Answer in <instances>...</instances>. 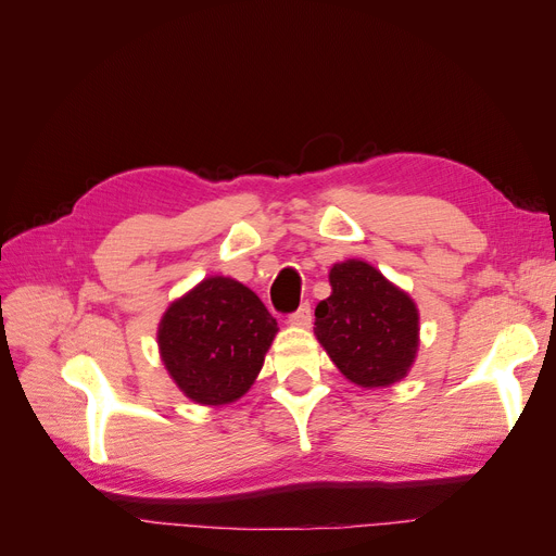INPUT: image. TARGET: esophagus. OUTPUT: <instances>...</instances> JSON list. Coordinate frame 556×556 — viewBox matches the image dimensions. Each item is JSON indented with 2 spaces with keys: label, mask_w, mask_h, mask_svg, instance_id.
Here are the masks:
<instances>
[{
  "label": "esophagus",
  "mask_w": 556,
  "mask_h": 556,
  "mask_svg": "<svg viewBox=\"0 0 556 556\" xmlns=\"http://www.w3.org/2000/svg\"><path fill=\"white\" fill-rule=\"evenodd\" d=\"M311 319H313L311 306H308V304H304V306H301L296 313H292V315H290V325H292V327L306 329V327H311Z\"/></svg>",
  "instance_id": "34e87169"
}]
</instances>
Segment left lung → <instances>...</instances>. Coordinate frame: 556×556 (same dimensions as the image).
<instances>
[{"label":"left lung","mask_w":556,"mask_h":556,"mask_svg":"<svg viewBox=\"0 0 556 556\" xmlns=\"http://www.w3.org/2000/svg\"><path fill=\"white\" fill-rule=\"evenodd\" d=\"M329 285L315 308V336L336 368L364 390L406 378L419 350L413 296L362 260L333 264Z\"/></svg>","instance_id":"left-lung-1"}]
</instances>
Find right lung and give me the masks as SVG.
Returning a JSON list of instances; mask_svg holds the SVG:
<instances>
[{"instance_id": "1", "label": "right lung", "mask_w": 556, "mask_h": 556, "mask_svg": "<svg viewBox=\"0 0 556 556\" xmlns=\"http://www.w3.org/2000/svg\"><path fill=\"white\" fill-rule=\"evenodd\" d=\"M276 333V317L255 292L229 276H208L164 311L157 345L185 396L225 406L255 384Z\"/></svg>"}]
</instances>
